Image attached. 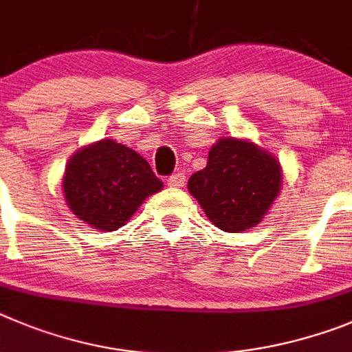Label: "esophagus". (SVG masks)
<instances>
[{
    "mask_svg": "<svg viewBox=\"0 0 352 352\" xmlns=\"http://www.w3.org/2000/svg\"><path fill=\"white\" fill-rule=\"evenodd\" d=\"M184 184H186L184 173H173V175L168 177V186H172V188H182Z\"/></svg>",
    "mask_w": 352,
    "mask_h": 352,
    "instance_id": "1",
    "label": "esophagus"
}]
</instances>
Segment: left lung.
Wrapping results in <instances>:
<instances>
[{
  "instance_id": "left-lung-1",
  "label": "left lung",
  "mask_w": 352,
  "mask_h": 352,
  "mask_svg": "<svg viewBox=\"0 0 352 352\" xmlns=\"http://www.w3.org/2000/svg\"><path fill=\"white\" fill-rule=\"evenodd\" d=\"M283 182L280 164L251 142L221 138L207 166L192 173L188 189L208 219L230 233L251 230L263 219Z\"/></svg>"
}]
</instances>
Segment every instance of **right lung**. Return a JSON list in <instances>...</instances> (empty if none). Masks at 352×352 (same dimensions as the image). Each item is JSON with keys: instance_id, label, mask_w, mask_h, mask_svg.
Wrapping results in <instances>:
<instances>
[{"instance_id": "1", "label": "right lung", "mask_w": 352, "mask_h": 352, "mask_svg": "<svg viewBox=\"0 0 352 352\" xmlns=\"http://www.w3.org/2000/svg\"><path fill=\"white\" fill-rule=\"evenodd\" d=\"M163 188L151 164L113 140L82 148L66 166L63 189L78 219L101 231L121 228L148 195Z\"/></svg>"}]
</instances>
